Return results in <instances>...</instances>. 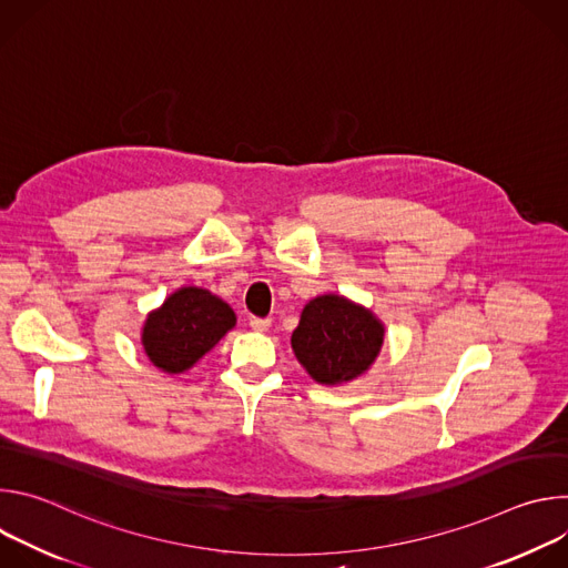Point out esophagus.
Returning <instances> with one entry per match:
<instances>
[{
    "label": "esophagus",
    "instance_id": "obj_1",
    "mask_svg": "<svg viewBox=\"0 0 568 568\" xmlns=\"http://www.w3.org/2000/svg\"><path fill=\"white\" fill-rule=\"evenodd\" d=\"M250 326H252V331H256V333H265V331L272 326V321H270V318H261V316H252V318H250Z\"/></svg>",
    "mask_w": 568,
    "mask_h": 568
}]
</instances>
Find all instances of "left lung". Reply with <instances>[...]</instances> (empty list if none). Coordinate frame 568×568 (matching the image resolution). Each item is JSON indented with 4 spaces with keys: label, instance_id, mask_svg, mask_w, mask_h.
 I'll return each instance as SVG.
<instances>
[{
    "label": "left lung",
    "instance_id": "left-lung-1",
    "mask_svg": "<svg viewBox=\"0 0 568 568\" xmlns=\"http://www.w3.org/2000/svg\"><path fill=\"white\" fill-rule=\"evenodd\" d=\"M382 339V323L368 310L344 296L323 294L303 307L292 348L316 382L342 384L375 362Z\"/></svg>",
    "mask_w": 568,
    "mask_h": 568
}]
</instances>
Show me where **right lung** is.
I'll list each match as a JSON object with an SVG mask.
<instances>
[{
  "label": "right lung",
  "mask_w": 568,
  "mask_h": 568,
  "mask_svg": "<svg viewBox=\"0 0 568 568\" xmlns=\"http://www.w3.org/2000/svg\"><path fill=\"white\" fill-rule=\"evenodd\" d=\"M233 326L235 314L222 298L202 287H182L148 314L143 348L156 368L184 373Z\"/></svg>",
  "instance_id": "add662e5"
}]
</instances>
